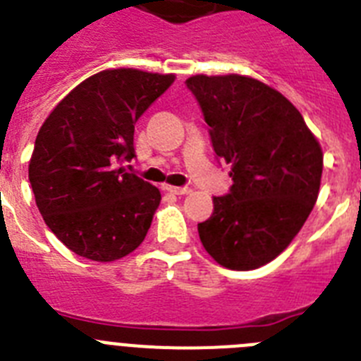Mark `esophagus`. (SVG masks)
I'll list each match as a JSON object with an SVG mask.
<instances>
[{
	"instance_id": "esophagus-1",
	"label": "esophagus",
	"mask_w": 361,
	"mask_h": 361,
	"mask_svg": "<svg viewBox=\"0 0 361 361\" xmlns=\"http://www.w3.org/2000/svg\"><path fill=\"white\" fill-rule=\"evenodd\" d=\"M162 190L164 191H168V193H173V195H186L188 191V188H178V186H170V184H164V186H162Z\"/></svg>"
}]
</instances>
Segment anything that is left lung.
Segmentation results:
<instances>
[{"instance_id": "1", "label": "left lung", "mask_w": 361, "mask_h": 361, "mask_svg": "<svg viewBox=\"0 0 361 361\" xmlns=\"http://www.w3.org/2000/svg\"><path fill=\"white\" fill-rule=\"evenodd\" d=\"M186 86L233 178L229 193L213 197V215L199 224L200 242L220 266L257 269L279 257L307 220L324 153L302 114L257 79L193 75Z\"/></svg>"}]
</instances>
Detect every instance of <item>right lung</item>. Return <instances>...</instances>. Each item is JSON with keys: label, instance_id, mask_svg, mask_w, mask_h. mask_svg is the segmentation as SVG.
Segmentation results:
<instances>
[{"label": "right lung", "instance_id": "obj_1", "mask_svg": "<svg viewBox=\"0 0 361 361\" xmlns=\"http://www.w3.org/2000/svg\"><path fill=\"white\" fill-rule=\"evenodd\" d=\"M173 73L104 70L78 85L41 126L28 178L50 231L79 257L111 262L137 250L161 191L128 171L137 119Z\"/></svg>", "mask_w": 361, "mask_h": 361}]
</instances>
